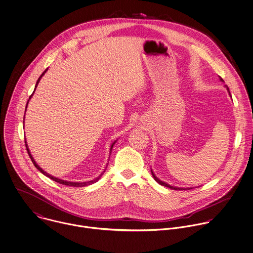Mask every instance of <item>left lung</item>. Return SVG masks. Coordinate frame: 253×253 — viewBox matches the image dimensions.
<instances>
[{
	"instance_id": "obj_1",
	"label": "left lung",
	"mask_w": 253,
	"mask_h": 253,
	"mask_svg": "<svg viewBox=\"0 0 253 253\" xmlns=\"http://www.w3.org/2000/svg\"><path fill=\"white\" fill-rule=\"evenodd\" d=\"M220 81L221 82H223L224 83V81L220 78ZM226 87H227V90H228V92H229V94H230V96H231V93H230V90H229V88H228V86L226 85ZM232 97V96H231ZM151 172H152V175H153V177H154V179L159 183V184H161V185H163V186H166V187H169V188H170V189H191L192 187H177V186H173V185H170V184H169L167 182H165V181H163V180H161L160 178H158L156 175H155V173L153 172V170H152V169H151Z\"/></svg>"
}]
</instances>
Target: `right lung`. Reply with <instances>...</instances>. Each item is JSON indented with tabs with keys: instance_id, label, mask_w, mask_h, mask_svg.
<instances>
[{
	"instance_id": "obj_1",
	"label": "right lung",
	"mask_w": 253,
	"mask_h": 253,
	"mask_svg": "<svg viewBox=\"0 0 253 253\" xmlns=\"http://www.w3.org/2000/svg\"><path fill=\"white\" fill-rule=\"evenodd\" d=\"M48 71V69L47 70H45L44 72H43V74L40 76V78L38 79V81H37V83H36V85H35V89H34V91L36 90V87H37V85L39 84V82H40V80L42 79V77L46 74V72ZM34 91H33V93L31 94V96L29 97V99H28V101H27V104H26V107L25 108H27V105H28V102H29V100L31 99V97L33 96V94H34ZM25 112H26V109H25ZM24 117H25V115H24ZM23 125H24V119H23ZM24 127V126H23ZM118 140V139H117ZM117 140H115L112 144H111V147H110V155H111V153H112V149H113V146L115 145V143L117 142ZM25 146H26V150H27V152H28V155H29V157H30V159H31V161H32V163L34 164V166L37 168V169H39L43 174H45L46 176H48V177H50L51 179H53V180H55V181H57V182H59V183H61V184H65V185H71V186H76V187H79V186H86V185H90V184H92V183H94V182H96V181H98L99 179H100V177L103 175V173L105 172V170H106V168L105 169L97 176V177H95L94 179H91V180H88V181H83V182H80V181H69V180H64V179H62V178H59V177H56V176H53L52 174H50V173H48L47 171H45L44 169L42 168H40V166L35 162V160H34V158L32 157V155H31V153H30V150H29V148H28V145H27V142H26V139H25ZM110 159V158H109ZM108 166V165H107Z\"/></svg>"
}]
</instances>
